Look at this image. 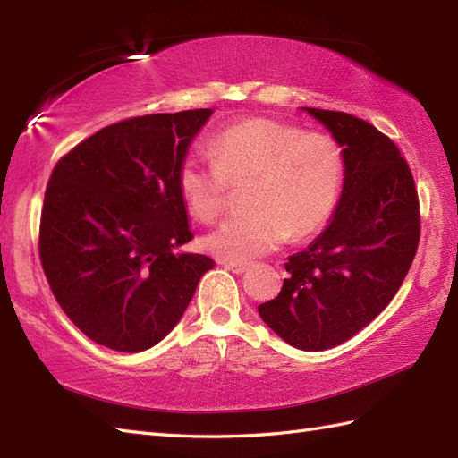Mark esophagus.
Returning <instances> with one entry per match:
<instances>
[{
  "label": "esophagus",
  "instance_id": "obj_1",
  "mask_svg": "<svg viewBox=\"0 0 458 458\" xmlns=\"http://www.w3.org/2000/svg\"><path fill=\"white\" fill-rule=\"evenodd\" d=\"M224 267H226L228 271H232V274H236V276H242L244 274V271H248V264H234V261H226V264H224Z\"/></svg>",
  "mask_w": 458,
  "mask_h": 458
}]
</instances>
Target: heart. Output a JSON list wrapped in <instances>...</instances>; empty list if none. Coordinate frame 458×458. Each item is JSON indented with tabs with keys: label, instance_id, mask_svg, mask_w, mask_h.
Instances as JSON below:
<instances>
[{
	"label": "heart",
	"instance_id": "heart-1",
	"mask_svg": "<svg viewBox=\"0 0 458 458\" xmlns=\"http://www.w3.org/2000/svg\"><path fill=\"white\" fill-rule=\"evenodd\" d=\"M212 163L189 157L177 184L184 207L200 222L226 208L230 184H250L248 216L220 224L202 246L222 261L246 264L327 226L340 199L344 155L333 135L303 131L269 118L224 128L210 141Z\"/></svg>",
	"mask_w": 458,
	"mask_h": 458
}]
</instances>
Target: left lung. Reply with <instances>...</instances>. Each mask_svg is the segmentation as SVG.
Returning <instances> with one entry per match:
<instances>
[{
  "label": "left lung",
  "mask_w": 458,
  "mask_h": 458,
  "mask_svg": "<svg viewBox=\"0 0 458 458\" xmlns=\"http://www.w3.org/2000/svg\"><path fill=\"white\" fill-rule=\"evenodd\" d=\"M305 112L343 149V191L327 228L287 258L279 295L258 310L287 344L318 352L346 343L387 307L421 226L413 174L390 138L344 112Z\"/></svg>",
  "instance_id": "8db88e82"
}]
</instances>
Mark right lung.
Here are the masks:
<instances>
[{
	"label": "right lung",
	"mask_w": 458,
	"mask_h": 458,
	"mask_svg": "<svg viewBox=\"0 0 458 458\" xmlns=\"http://www.w3.org/2000/svg\"><path fill=\"white\" fill-rule=\"evenodd\" d=\"M210 108L108 125L56 163L38 254L66 317L94 343L141 352L177 327L214 261L192 240L177 173Z\"/></svg>",
	"instance_id": "obj_1"
}]
</instances>
